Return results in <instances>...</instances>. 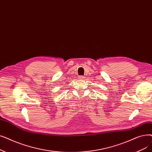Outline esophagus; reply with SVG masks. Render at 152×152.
<instances>
[{
  "label": "esophagus",
  "mask_w": 152,
  "mask_h": 152,
  "mask_svg": "<svg viewBox=\"0 0 152 152\" xmlns=\"http://www.w3.org/2000/svg\"><path fill=\"white\" fill-rule=\"evenodd\" d=\"M84 76H80L78 77V78H79V80H84Z\"/></svg>",
  "instance_id": "obj_1"
}]
</instances>
